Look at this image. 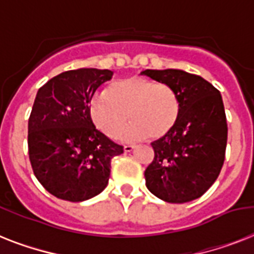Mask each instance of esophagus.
Segmentation results:
<instances>
[{
    "mask_svg": "<svg viewBox=\"0 0 254 254\" xmlns=\"http://www.w3.org/2000/svg\"><path fill=\"white\" fill-rule=\"evenodd\" d=\"M134 147L135 146H133V145H125V146H124V151H125V153H130V151L134 150Z\"/></svg>",
    "mask_w": 254,
    "mask_h": 254,
    "instance_id": "esophagus-1",
    "label": "esophagus"
}]
</instances>
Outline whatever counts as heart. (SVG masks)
<instances>
[{"label": "heart", "instance_id": "1", "mask_svg": "<svg viewBox=\"0 0 254 254\" xmlns=\"http://www.w3.org/2000/svg\"><path fill=\"white\" fill-rule=\"evenodd\" d=\"M179 112L181 104L173 88L139 76L116 81L109 89L99 92L91 103L93 123L112 138H116L129 117H133L134 121L121 134L127 142L153 134L166 135L177 125Z\"/></svg>", "mask_w": 254, "mask_h": 254}]
</instances>
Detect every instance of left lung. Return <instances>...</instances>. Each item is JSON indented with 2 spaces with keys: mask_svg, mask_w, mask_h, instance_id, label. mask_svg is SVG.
Segmentation results:
<instances>
[{
  "mask_svg": "<svg viewBox=\"0 0 254 254\" xmlns=\"http://www.w3.org/2000/svg\"><path fill=\"white\" fill-rule=\"evenodd\" d=\"M141 73L173 88L181 104L173 130L151 143L154 159L145 170L146 187L167 203L197 199L215 183L224 163L228 127L220 92L182 69Z\"/></svg>",
  "mask_w": 254,
  "mask_h": 254,
  "instance_id": "8db88e82",
  "label": "left lung"
}]
</instances>
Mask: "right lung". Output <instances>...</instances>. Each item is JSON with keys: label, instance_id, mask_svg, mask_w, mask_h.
<instances>
[{"label": "right lung", "instance_id": "right-lung-1", "mask_svg": "<svg viewBox=\"0 0 254 254\" xmlns=\"http://www.w3.org/2000/svg\"><path fill=\"white\" fill-rule=\"evenodd\" d=\"M112 75L109 69H71L38 89L29 119L30 162L39 183L59 199L99 195L109 181L112 158L124 153L96 129L88 105Z\"/></svg>", "mask_w": 254, "mask_h": 254}]
</instances>
